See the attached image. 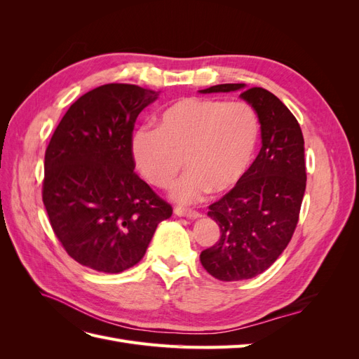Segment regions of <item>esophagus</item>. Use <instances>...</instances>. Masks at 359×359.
Returning a JSON list of instances; mask_svg holds the SVG:
<instances>
[{
  "label": "esophagus",
  "instance_id": "obj_1",
  "mask_svg": "<svg viewBox=\"0 0 359 359\" xmlns=\"http://www.w3.org/2000/svg\"><path fill=\"white\" fill-rule=\"evenodd\" d=\"M178 217H186V219H199L201 214L198 211H193V210H187V208H181V206H177L175 210H173Z\"/></svg>",
  "mask_w": 359,
  "mask_h": 359
}]
</instances>
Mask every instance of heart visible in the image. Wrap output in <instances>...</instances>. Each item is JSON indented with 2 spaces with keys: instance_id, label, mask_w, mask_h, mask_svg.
<instances>
[{
  "instance_id": "b5f03b06",
  "label": "heart",
  "mask_w": 359,
  "mask_h": 359,
  "mask_svg": "<svg viewBox=\"0 0 359 359\" xmlns=\"http://www.w3.org/2000/svg\"><path fill=\"white\" fill-rule=\"evenodd\" d=\"M259 140V121L243 102L186 97L160 114L158 127H142L132 137L139 172L166 189L184 168L187 172L170 196L182 205L201 202L210 190L231 191L252 166Z\"/></svg>"
}]
</instances>
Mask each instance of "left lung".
<instances>
[{
	"label": "left lung",
	"instance_id": "1",
	"mask_svg": "<svg viewBox=\"0 0 359 359\" xmlns=\"http://www.w3.org/2000/svg\"><path fill=\"white\" fill-rule=\"evenodd\" d=\"M232 91L257 114L262 148L241 182L210 205L220 238L201 253V264L222 281L253 278L276 262L295 232L307 181L301 127L273 93L245 83L199 93Z\"/></svg>",
	"mask_w": 359,
	"mask_h": 359
}]
</instances>
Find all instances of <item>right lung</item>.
I'll return each instance as SVG.
<instances>
[{
  "mask_svg": "<svg viewBox=\"0 0 359 359\" xmlns=\"http://www.w3.org/2000/svg\"><path fill=\"white\" fill-rule=\"evenodd\" d=\"M157 97L137 85H102L76 100L52 135L43 203L60 243L83 266L107 274L135 266L172 215L133 172L136 118Z\"/></svg>",
  "mask_w": 359,
  "mask_h": 359,
  "instance_id": "add662e5",
  "label": "right lung"
}]
</instances>
